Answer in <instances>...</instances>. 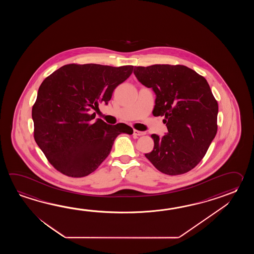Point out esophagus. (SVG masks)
Here are the masks:
<instances>
[{"label": "esophagus", "instance_id": "obj_1", "mask_svg": "<svg viewBox=\"0 0 254 254\" xmlns=\"http://www.w3.org/2000/svg\"><path fill=\"white\" fill-rule=\"evenodd\" d=\"M145 134V132L143 131H140V130H137V129H133V135L135 136H142V135Z\"/></svg>", "mask_w": 254, "mask_h": 254}]
</instances>
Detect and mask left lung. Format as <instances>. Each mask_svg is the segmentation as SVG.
Here are the masks:
<instances>
[{"label": "left lung", "instance_id": "8db88e82", "mask_svg": "<svg viewBox=\"0 0 254 254\" xmlns=\"http://www.w3.org/2000/svg\"><path fill=\"white\" fill-rule=\"evenodd\" d=\"M136 78L156 94L152 111L163 116L167 134H152L145 157L161 173H188L204 157L217 133L218 103L205 78L184 65L135 66Z\"/></svg>", "mask_w": 254, "mask_h": 254}]
</instances>
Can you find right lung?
I'll list each match as a JSON object with an SVG mask.
<instances>
[{"mask_svg":"<svg viewBox=\"0 0 254 254\" xmlns=\"http://www.w3.org/2000/svg\"><path fill=\"white\" fill-rule=\"evenodd\" d=\"M132 70V65L71 64L43 81L33 106L34 139L60 173L74 178L89 175L108 157L118 135L132 134L125 124L92 121L93 110L107 104Z\"/></svg>","mask_w":254,"mask_h":254,"instance_id":"obj_1","label":"right lung"}]
</instances>
